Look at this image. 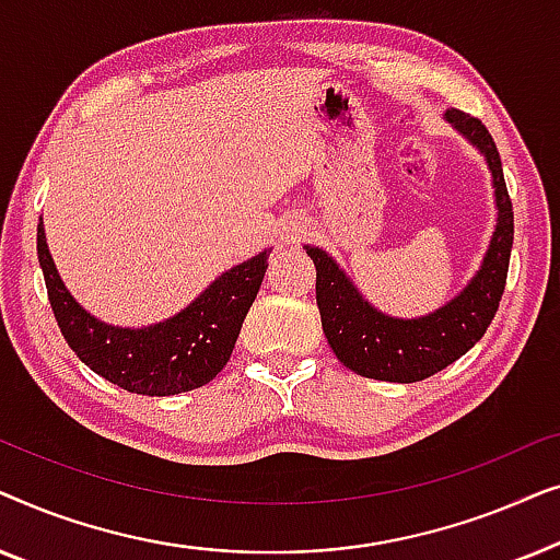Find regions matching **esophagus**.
<instances>
[{
    "instance_id": "esophagus-1",
    "label": "esophagus",
    "mask_w": 560,
    "mask_h": 560,
    "mask_svg": "<svg viewBox=\"0 0 560 560\" xmlns=\"http://www.w3.org/2000/svg\"><path fill=\"white\" fill-rule=\"evenodd\" d=\"M305 234H308V226L295 224V221H293V224H288L285 232H282V240H285L288 244H295L298 240H303Z\"/></svg>"
}]
</instances>
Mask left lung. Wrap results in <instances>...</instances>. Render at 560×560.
<instances>
[{
  "label": "left lung",
  "mask_w": 560,
  "mask_h": 560,
  "mask_svg": "<svg viewBox=\"0 0 560 560\" xmlns=\"http://www.w3.org/2000/svg\"><path fill=\"white\" fill-rule=\"evenodd\" d=\"M446 121L485 155L497 201V226L485 262L462 293L428 316H385L364 301L354 282L324 249L305 247L316 265V303L326 339L339 362L362 377L382 382H420L431 377L464 357L485 336L500 308L515 236V217L504 186L500 152L477 117L448 109Z\"/></svg>",
  "instance_id": "1"
}]
</instances>
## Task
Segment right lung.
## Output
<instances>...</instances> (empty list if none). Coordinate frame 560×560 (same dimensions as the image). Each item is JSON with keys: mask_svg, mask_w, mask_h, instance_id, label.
Segmentation results:
<instances>
[{"mask_svg": "<svg viewBox=\"0 0 560 560\" xmlns=\"http://www.w3.org/2000/svg\"><path fill=\"white\" fill-rule=\"evenodd\" d=\"M37 259L58 328L75 357L127 393L150 397L203 387L224 370L267 270V252H259L213 280L178 316L148 328H119L102 324L73 301L52 265L43 221Z\"/></svg>", "mask_w": 560, "mask_h": 560, "instance_id": "obj_1", "label": "right lung"}]
</instances>
